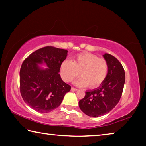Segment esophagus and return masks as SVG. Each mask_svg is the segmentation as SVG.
<instances>
[{
    "mask_svg": "<svg viewBox=\"0 0 146 146\" xmlns=\"http://www.w3.org/2000/svg\"><path fill=\"white\" fill-rule=\"evenodd\" d=\"M71 91H77V89H76V88H73V87H72V88H71Z\"/></svg>",
    "mask_w": 146,
    "mask_h": 146,
    "instance_id": "esophagus-1",
    "label": "esophagus"
}]
</instances>
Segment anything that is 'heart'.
Masks as SVG:
<instances>
[{"label":"heart","mask_w":146,"mask_h":146,"mask_svg":"<svg viewBox=\"0 0 146 146\" xmlns=\"http://www.w3.org/2000/svg\"><path fill=\"white\" fill-rule=\"evenodd\" d=\"M60 75L65 82H71L79 75L82 77L75 81L79 87L95 88L105 80L108 72V64L103 58L90 53L79 54L72 61L65 60L60 65Z\"/></svg>","instance_id":"b5f03b06"}]
</instances>
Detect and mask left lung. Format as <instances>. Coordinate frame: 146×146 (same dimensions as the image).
Returning a JSON list of instances; mask_svg holds the SVG:
<instances>
[{"label":"left lung","mask_w":146,"mask_h":146,"mask_svg":"<svg viewBox=\"0 0 146 146\" xmlns=\"http://www.w3.org/2000/svg\"><path fill=\"white\" fill-rule=\"evenodd\" d=\"M108 64L105 80L99 87L86 91V95L78 102L79 108L86 115L98 117L111 111L122 96L125 83V72L122 64L108 53L103 55Z\"/></svg>","instance_id":"left-lung-1"}]
</instances>
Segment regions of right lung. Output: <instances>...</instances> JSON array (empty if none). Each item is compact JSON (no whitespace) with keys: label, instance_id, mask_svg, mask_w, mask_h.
<instances>
[{"label":"right lung","instance_id":"right-lung-1","mask_svg":"<svg viewBox=\"0 0 146 146\" xmlns=\"http://www.w3.org/2000/svg\"><path fill=\"white\" fill-rule=\"evenodd\" d=\"M68 51L46 46L34 51L24 60L20 70V91L27 104L39 113H49L58 108L71 86L62 80L60 65ZM47 66L41 68L39 64Z\"/></svg>","mask_w":146,"mask_h":146}]
</instances>
